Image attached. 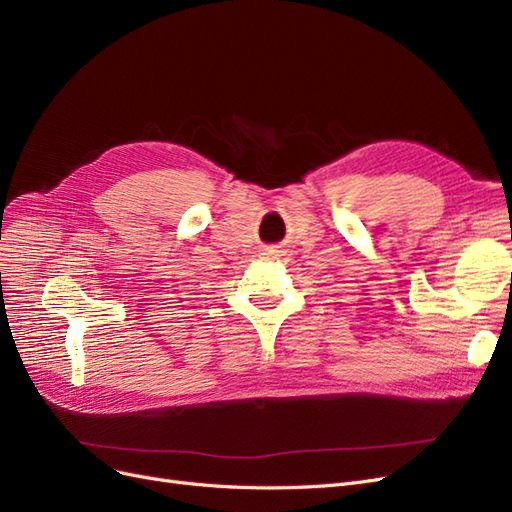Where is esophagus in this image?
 <instances>
[{
    "label": "esophagus",
    "mask_w": 512,
    "mask_h": 512,
    "mask_svg": "<svg viewBox=\"0 0 512 512\" xmlns=\"http://www.w3.org/2000/svg\"><path fill=\"white\" fill-rule=\"evenodd\" d=\"M266 255H270V253H266Z\"/></svg>",
    "instance_id": "1"
}]
</instances>
